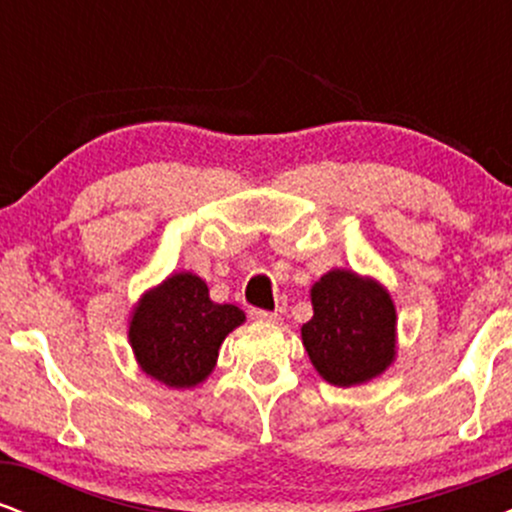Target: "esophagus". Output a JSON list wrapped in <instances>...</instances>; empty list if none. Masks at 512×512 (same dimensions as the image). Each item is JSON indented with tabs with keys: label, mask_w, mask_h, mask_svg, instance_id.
Here are the masks:
<instances>
[{
	"label": "esophagus",
	"mask_w": 512,
	"mask_h": 512,
	"mask_svg": "<svg viewBox=\"0 0 512 512\" xmlns=\"http://www.w3.org/2000/svg\"><path fill=\"white\" fill-rule=\"evenodd\" d=\"M250 317L255 322H267V325H274V322H279V315L269 313V310H260V308H252Z\"/></svg>",
	"instance_id": "34e87169"
}]
</instances>
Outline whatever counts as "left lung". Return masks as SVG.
<instances>
[{"label":"left lung","instance_id":"left-lung-1","mask_svg":"<svg viewBox=\"0 0 512 512\" xmlns=\"http://www.w3.org/2000/svg\"><path fill=\"white\" fill-rule=\"evenodd\" d=\"M310 301L313 317L301 327V337L327 383H368L395 361L397 310L383 284L349 269H332L315 281Z\"/></svg>","mask_w":512,"mask_h":512}]
</instances>
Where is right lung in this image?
<instances>
[{"label":"right lung","instance_id":"1","mask_svg":"<svg viewBox=\"0 0 512 512\" xmlns=\"http://www.w3.org/2000/svg\"><path fill=\"white\" fill-rule=\"evenodd\" d=\"M243 322L238 305L214 303L197 274L178 272L134 305L129 344L149 378L182 390L207 380L223 339Z\"/></svg>","mask_w":512,"mask_h":512}]
</instances>
